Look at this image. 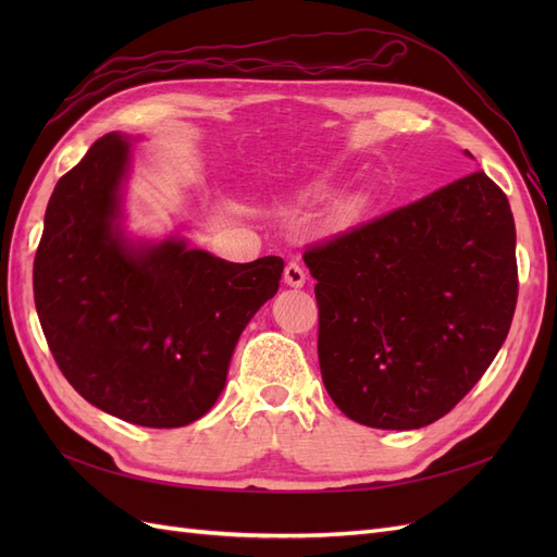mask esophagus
Here are the masks:
<instances>
[{
	"instance_id": "esophagus-1",
	"label": "esophagus",
	"mask_w": 557,
	"mask_h": 557,
	"mask_svg": "<svg viewBox=\"0 0 557 557\" xmlns=\"http://www.w3.org/2000/svg\"><path fill=\"white\" fill-rule=\"evenodd\" d=\"M283 281L288 283L290 288H301V285L307 283V274H305V269H301L297 262H288V264H285Z\"/></svg>"
}]
</instances>
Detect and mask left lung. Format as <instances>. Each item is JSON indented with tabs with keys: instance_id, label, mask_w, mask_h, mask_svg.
<instances>
[{
	"instance_id": "obj_1",
	"label": "left lung",
	"mask_w": 557,
	"mask_h": 557,
	"mask_svg": "<svg viewBox=\"0 0 557 557\" xmlns=\"http://www.w3.org/2000/svg\"><path fill=\"white\" fill-rule=\"evenodd\" d=\"M305 262L325 391L360 425L418 430L440 420L509 334L516 225L485 172L309 246Z\"/></svg>"
}]
</instances>
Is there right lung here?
I'll return each instance as SVG.
<instances>
[{"mask_svg": "<svg viewBox=\"0 0 557 557\" xmlns=\"http://www.w3.org/2000/svg\"><path fill=\"white\" fill-rule=\"evenodd\" d=\"M132 139L111 132L46 207L35 305L74 391L132 425L183 428L221 397L234 346L278 290L283 260L227 262L178 234L132 239L123 188Z\"/></svg>", "mask_w": 557, "mask_h": 557, "instance_id": "add662e5", "label": "right lung"}]
</instances>
